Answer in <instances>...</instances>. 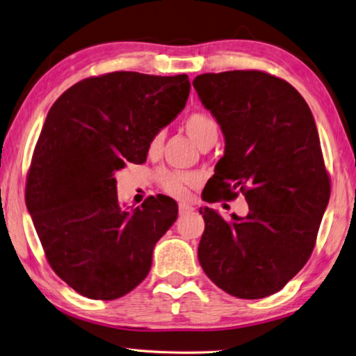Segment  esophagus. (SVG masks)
<instances>
[{
    "mask_svg": "<svg viewBox=\"0 0 356 356\" xmlns=\"http://www.w3.org/2000/svg\"><path fill=\"white\" fill-rule=\"evenodd\" d=\"M193 210H195V209H193L191 205H186V204H180V205H179L180 216H182V215H188V213H191Z\"/></svg>",
    "mask_w": 356,
    "mask_h": 356,
    "instance_id": "34e87169",
    "label": "esophagus"
}]
</instances>
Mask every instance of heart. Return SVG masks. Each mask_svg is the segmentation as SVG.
<instances>
[{
	"mask_svg": "<svg viewBox=\"0 0 356 356\" xmlns=\"http://www.w3.org/2000/svg\"><path fill=\"white\" fill-rule=\"evenodd\" d=\"M184 127L185 132L188 134V137L195 141L199 147L211 138H218L216 121L213 120L210 115H207L204 112H195L186 116L184 121ZM161 141H163V134L157 132L156 135H152L149 143H147V152H149L151 156H156L160 151ZM157 179L161 190L177 199L185 197L188 195V190L195 188L200 182V177L197 174L176 171H160Z\"/></svg>",
	"mask_w": 356,
	"mask_h": 356,
	"instance_id": "heart-1",
	"label": "heart"
}]
</instances>
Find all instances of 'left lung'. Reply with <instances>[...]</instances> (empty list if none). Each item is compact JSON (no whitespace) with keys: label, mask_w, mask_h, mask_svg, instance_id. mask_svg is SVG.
I'll return each instance as SVG.
<instances>
[{"label":"left lung","mask_w":356,"mask_h":356,"mask_svg":"<svg viewBox=\"0 0 356 356\" xmlns=\"http://www.w3.org/2000/svg\"><path fill=\"white\" fill-rule=\"evenodd\" d=\"M193 86L225 140L204 199L243 193L249 204L248 216L230 221L199 210V263L230 296L263 299L305 266L330 199L313 113L291 83L264 71L205 73Z\"/></svg>","instance_id":"1"}]
</instances>
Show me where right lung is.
Wrapping results in <instances>:
<instances>
[{
  "instance_id": "add662e5",
  "label": "right lung",
  "mask_w": 356,
  "mask_h": 356,
  "mask_svg": "<svg viewBox=\"0 0 356 356\" xmlns=\"http://www.w3.org/2000/svg\"><path fill=\"white\" fill-rule=\"evenodd\" d=\"M188 95L186 74L115 71L74 83L49 108L26 205L49 266L76 293L113 300L146 279L177 204L159 195L126 209L115 172L145 163L151 137L184 111Z\"/></svg>"
}]
</instances>
